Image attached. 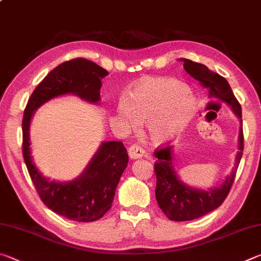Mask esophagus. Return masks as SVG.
<instances>
[{"label": "esophagus", "instance_id": "obj_1", "mask_svg": "<svg viewBox=\"0 0 261 261\" xmlns=\"http://www.w3.org/2000/svg\"><path fill=\"white\" fill-rule=\"evenodd\" d=\"M127 153H129V156L131 159H140L144 156L145 151L138 145H131L129 149H127Z\"/></svg>", "mask_w": 261, "mask_h": 261}]
</instances>
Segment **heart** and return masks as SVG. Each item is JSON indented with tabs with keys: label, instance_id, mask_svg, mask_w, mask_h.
Returning a JSON list of instances; mask_svg holds the SVG:
<instances>
[{
	"label": "heart",
	"instance_id": "heart-1",
	"mask_svg": "<svg viewBox=\"0 0 261 261\" xmlns=\"http://www.w3.org/2000/svg\"><path fill=\"white\" fill-rule=\"evenodd\" d=\"M196 110V99L188 86L169 77L145 78L130 93L121 99L117 115L127 127L146 122L152 143L166 144L182 134Z\"/></svg>",
	"mask_w": 261,
	"mask_h": 261
}]
</instances>
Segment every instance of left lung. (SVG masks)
<instances>
[{
  "label": "left lung",
  "instance_id": "1",
  "mask_svg": "<svg viewBox=\"0 0 261 261\" xmlns=\"http://www.w3.org/2000/svg\"><path fill=\"white\" fill-rule=\"evenodd\" d=\"M184 62L183 67L190 76L199 82L202 87L208 91L211 98L219 99L228 106L241 120V130L238 136V149L236 155V166L231 174L226 177L224 182L214 189L199 190L192 189L185 185L176 175L173 166V153L171 146L156 148L154 155L158 161L154 165L156 175L155 197L159 207L171 221H191L204 216L214 211L226 199L235 179L237 167L244 149V136L242 127V108L233 95L231 87L226 78L219 73L211 71L206 65L197 63L188 59L180 60Z\"/></svg>",
  "mask_w": 261,
  "mask_h": 261
}]
</instances>
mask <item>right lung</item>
Masks as SVG:
<instances>
[{"instance_id":"1","label":"right lung","mask_w":261,"mask_h":261,"mask_svg":"<svg viewBox=\"0 0 261 261\" xmlns=\"http://www.w3.org/2000/svg\"><path fill=\"white\" fill-rule=\"evenodd\" d=\"M107 70L86 59L63 62L35 87L23 117V156L37 192L48 208L78 222L102 218L112 207L115 191L129 155L122 141H105L84 173L70 182L49 180L34 166L30 151V123L34 110L57 96L74 94L91 103L100 101V88Z\"/></svg>"}]
</instances>
